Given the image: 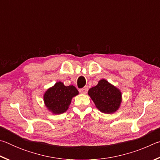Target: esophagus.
Returning <instances> with one entry per match:
<instances>
[{
	"label": "esophagus",
	"mask_w": 160,
	"mask_h": 160,
	"mask_svg": "<svg viewBox=\"0 0 160 160\" xmlns=\"http://www.w3.org/2000/svg\"><path fill=\"white\" fill-rule=\"evenodd\" d=\"M88 86H85V87H84L83 88H81V89H80L79 90V92L80 93H82V94H86L87 92H88Z\"/></svg>",
	"instance_id": "34e87169"
}]
</instances>
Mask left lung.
<instances>
[{
    "mask_svg": "<svg viewBox=\"0 0 160 160\" xmlns=\"http://www.w3.org/2000/svg\"><path fill=\"white\" fill-rule=\"evenodd\" d=\"M88 94L97 109L104 113H114L121 103V91L104 79L99 80L97 85L90 88Z\"/></svg>",
    "mask_w": 160,
    "mask_h": 160,
    "instance_id": "left-lung-1",
    "label": "left lung"
}]
</instances>
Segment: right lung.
<instances>
[{"label":"right lung","instance_id":"1","mask_svg":"<svg viewBox=\"0 0 160 160\" xmlns=\"http://www.w3.org/2000/svg\"><path fill=\"white\" fill-rule=\"evenodd\" d=\"M78 94V91L73 85L65 86L58 82L46 92L44 101L48 110L54 114H60L66 112L72 97Z\"/></svg>","mask_w":160,"mask_h":160}]
</instances>
